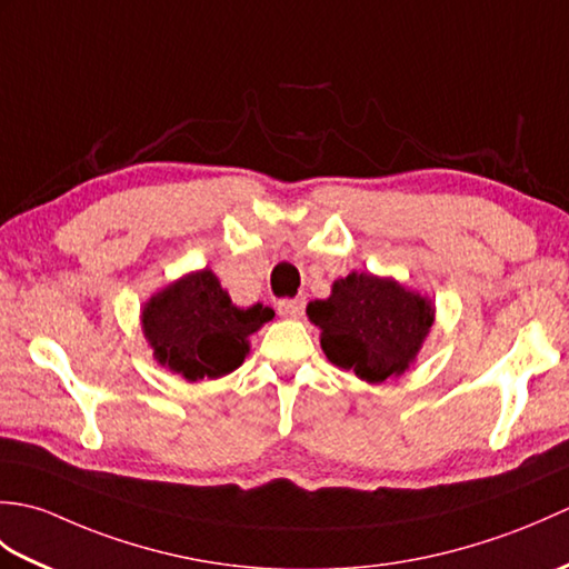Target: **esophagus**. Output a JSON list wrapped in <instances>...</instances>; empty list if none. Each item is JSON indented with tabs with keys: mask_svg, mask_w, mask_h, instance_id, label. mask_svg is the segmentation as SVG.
<instances>
[{
	"mask_svg": "<svg viewBox=\"0 0 569 569\" xmlns=\"http://www.w3.org/2000/svg\"><path fill=\"white\" fill-rule=\"evenodd\" d=\"M303 298H296V300H281L278 303V316L281 318H288V320H298L300 316H303Z\"/></svg>",
	"mask_w": 569,
	"mask_h": 569,
	"instance_id": "1",
	"label": "esophagus"
}]
</instances>
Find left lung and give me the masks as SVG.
Here are the masks:
<instances>
[{"label": "left lung", "instance_id": "8db88e82", "mask_svg": "<svg viewBox=\"0 0 569 569\" xmlns=\"http://www.w3.org/2000/svg\"><path fill=\"white\" fill-rule=\"evenodd\" d=\"M306 312L320 330L325 357L367 383L406 373L435 322V303L428 296L369 271L337 278L332 293L310 300Z\"/></svg>", "mask_w": 569, "mask_h": 569}]
</instances>
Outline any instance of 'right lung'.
<instances>
[{"label": "right lung", "instance_id": "right-lung-1", "mask_svg": "<svg viewBox=\"0 0 569 569\" xmlns=\"http://www.w3.org/2000/svg\"><path fill=\"white\" fill-rule=\"evenodd\" d=\"M269 306L239 308L212 269H198L156 291L141 308L153 359L186 381L220 379L241 367L249 337L273 320Z\"/></svg>", "mask_w": 569, "mask_h": 569}]
</instances>
